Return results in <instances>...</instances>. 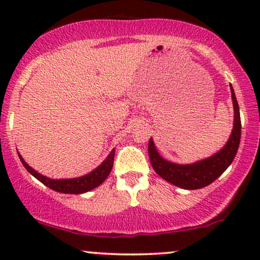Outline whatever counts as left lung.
I'll return each mask as SVG.
<instances>
[{
	"mask_svg": "<svg viewBox=\"0 0 260 260\" xmlns=\"http://www.w3.org/2000/svg\"><path fill=\"white\" fill-rule=\"evenodd\" d=\"M230 87L234 110L232 134L227 143L214 155L190 163V165H179V163L170 162L163 158L155 147L154 140L150 138L148 145L149 158H150L152 168L163 180L183 189H200L215 181L231 166L239 148L241 122L239 105H238L232 85H230Z\"/></svg>",
	"mask_w": 260,
	"mask_h": 260,
	"instance_id": "left-lung-1",
	"label": "left lung"
}]
</instances>
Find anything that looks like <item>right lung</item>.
Returning a JSON list of instances; mask_svg holds the SVG:
<instances>
[{
	"mask_svg": "<svg viewBox=\"0 0 260 260\" xmlns=\"http://www.w3.org/2000/svg\"><path fill=\"white\" fill-rule=\"evenodd\" d=\"M115 151L116 149H112L108 157L102 162L101 166L92 170L91 173L86 174V175L80 177H74V179H49L47 176H44L42 174L38 173L34 170L28 163L24 161L22 156L19 152V157L22 162L24 168L27 172H29L35 179H38L40 182H42L45 186H47L51 189L59 191V193L63 194H83L86 191H90L94 189L95 187L101 186V184L106 180L109 176L110 172H111L113 166V158H115Z\"/></svg>",
	"mask_w": 260,
	"mask_h": 260,
	"instance_id": "add662e5",
	"label": "right lung"
}]
</instances>
